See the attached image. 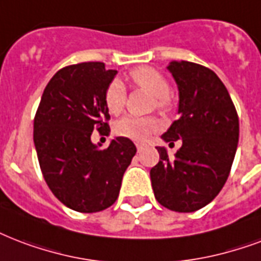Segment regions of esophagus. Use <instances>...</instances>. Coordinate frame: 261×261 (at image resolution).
<instances>
[{
    "label": "esophagus",
    "instance_id": "1",
    "mask_svg": "<svg viewBox=\"0 0 261 261\" xmlns=\"http://www.w3.org/2000/svg\"><path fill=\"white\" fill-rule=\"evenodd\" d=\"M137 150H138V152H141V150H142V145L137 144Z\"/></svg>",
    "mask_w": 261,
    "mask_h": 261
}]
</instances>
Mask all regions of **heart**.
I'll list each match as a JSON object with an SVG mask.
<instances>
[{
	"instance_id": "obj_1",
	"label": "heart",
	"mask_w": 261,
	"mask_h": 261,
	"mask_svg": "<svg viewBox=\"0 0 261 261\" xmlns=\"http://www.w3.org/2000/svg\"><path fill=\"white\" fill-rule=\"evenodd\" d=\"M131 81L135 86L144 89L156 99V107L159 109H166L170 105V85L162 73L153 68L142 67L131 72ZM126 87L119 79H115L109 83L105 90V105L109 113L119 115L126 105ZM160 127V123L154 117H137L127 115L119 119L113 131L115 134L123 138L133 141H145L153 133H156Z\"/></svg>"
}]
</instances>
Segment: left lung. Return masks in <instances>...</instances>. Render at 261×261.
Segmentation results:
<instances>
[{
  "label": "left lung",
  "instance_id": "obj_1",
  "mask_svg": "<svg viewBox=\"0 0 261 261\" xmlns=\"http://www.w3.org/2000/svg\"><path fill=\"white\" fill-rule=\"evenodd\" d=\"M178 86L179 119L162 135L182 146L168 157L157 146L160 162L150 170L156 200L175 212H194L210 204L226 184L240 137L236 107L218 75L190 61H171Z\"/></svg>",
  "mask_w": 261,
  "mask_h": 261
}]
</instances>
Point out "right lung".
<instances>
[{
    "label": "right lung",
    "mask_w": 261,
    "mask_h": 261,
    "mask_svg": "<svg viewBox=\"0 0 261 261\" xmlns=\"http://www.w3.org/2000/svg\"><path fill=\"white\" fill-rule=\"evenodd\" d=\"M116 73L99 61L60 69L45 87L34 119V145L47 186L65 206L83 214L116 201L137 153L123 137L107 149L91 142L94 128L101 134L109 130L105 90Z\"/></svg>",
    "instance_id": "right-lung-1"
}]
</instances>
